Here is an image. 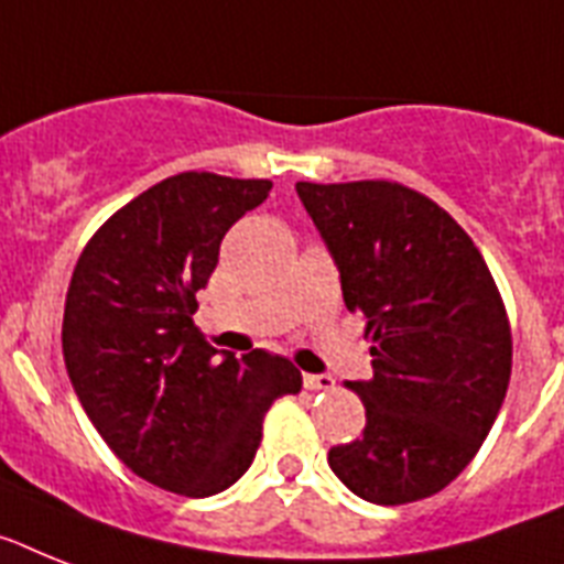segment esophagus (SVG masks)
Wrapping results in <instances>:
<instances>
[{
  "mask_svg": "<svg viewBox=\"0 0 564 564\" xmlns=\"http://www.w3.org/2000/svg\"><path fill=\"white\" fill-rule=\"evenodd\" d=\"M304 386L310 391H333L336 388V379L329 373H304Z\"/></svg>",
  "mask_w": 564,
  "mask_h": 564,
  "instance_id": "34e87169",
  "label": "esophagus"
}]
</instances>
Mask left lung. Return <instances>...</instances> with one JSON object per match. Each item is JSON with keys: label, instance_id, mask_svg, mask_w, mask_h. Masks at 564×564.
I'll return each mask as SVG.
<instances>
[{"label": "left lung", "instance_id": "8db88e82", "mask_svg": "<svg viewBox=\"0 0 564 564\" xmlns=\"http://www.w3.org/2000/svg\"><path fill=\"white\" fill-rule=\"evenodd\" d=\"M365 315L373 377L359 441L329 469L370 505H411L448 487L496 423L512 370L505 301L478 246L446 210L388 178L295 185Z\"/></svg>", "mask_w": 564, "mask_h": 564}]
</instances>
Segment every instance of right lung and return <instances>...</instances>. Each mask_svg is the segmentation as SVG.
I'll use <instances>...</instances> for the list:
<instances>
[{
  "mask_svg": "<svg viewBox=\"0 0 564 564\" xmlns=\"http://www.w3.org/2000/svg\"><path fill=\"white\" fill-rule=\"evenodd\" d=\"M269 178L176 173L116 210L77 258L63 356L77 400L127 469L187 498L228 489L254 460L263 416L297 393L283 356H219L194 324L219 242Z\"/></svg>",
  "mask_w": 564,
  "mask_h": 564,
  "instance_id": "right-lung-1",
  "label": "right lung"
}]
</instances>
